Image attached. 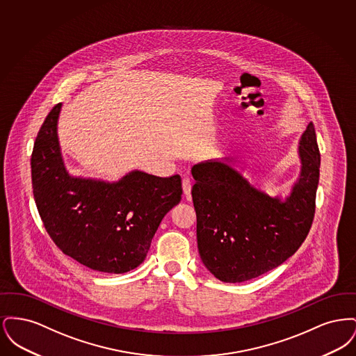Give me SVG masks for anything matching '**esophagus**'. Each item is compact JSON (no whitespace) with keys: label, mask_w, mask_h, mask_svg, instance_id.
Here are the masks:
<instances>
[{"label":"esophagus","mask_w":356,"mask_h":356,"mask_svg":"<svg viewBox=\"0 0 356 356\" xmlns=\"http://www.w3.org/2000/svg\"><path fill=\"white\" fill-rule=\"evenodd\" d=\"M191 189H192V180L189 177H184L183 179V192H184L186 197H189Z\"/></svg>","instance_id":"1"}]
</instances>
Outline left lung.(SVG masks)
Masks as SVG:
<instances>
[{
	"mask_svg": "<svg viewBox=\"0 0 356 356\" xmlns=\"http://www.w3.org/2000/svg\"><path fill=\"white\" fill-rule=\"evenodd\" d=\"M299 154L302 173L286 202L257 191L225 163L193 165L199 254L221 282L254 279L284 263L303 244L315 216L321 168L312 122L302 136Z\"/></svg>",
	"mask_w": 356,
	"mask_h": 356,
	"instance_id": "8db88e82",
	"label": "left lung"
}]
</instances>
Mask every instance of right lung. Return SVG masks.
<instances>
[{
	"label": "right lung",
	"mask_w": 356,
	"mask_h": 356,
	"mask_svg": "<svg viewBox=\"0 0 356 356\" xmlns=\"http://www.w3.org/2000/svg\"><path fill=\"white\" fill-rule=\"evenodd\" d=\"M53 106L34 141L31 159L34 202L53 243L85 267L124 273L140 266L153 236L181 200V177L135 170L118 183L70 177L64 167Z\"/></svg>",
	"instance_id": "right-lung-1"
}]
</instances>
